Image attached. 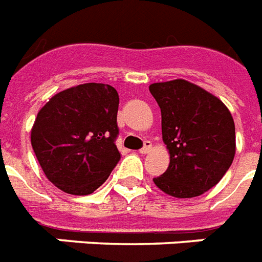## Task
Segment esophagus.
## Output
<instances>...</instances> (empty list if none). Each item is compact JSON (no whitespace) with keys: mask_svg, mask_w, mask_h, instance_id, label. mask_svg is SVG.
<instances>
[{"mask_svg":"<svg viewBox=\"0 0 262 262\" xmlns=\"http://www.w3.org/2000/svg\"><path fill=\"white\" fill-rule=\"evenodd\" d=\"M151 148H152L151 142H150V141H146V142H144V146H143V147H142L141 150H139V152H141V154H147V152L151 151Z\"/></svg>","mask_w":262,"mask_h":262,"instance_id":"1","label":"esophagus"}]
</instances>
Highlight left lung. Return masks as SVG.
I'll use <instances>...</instances> for the list:
<instances>
[{
	"label": "left lung",
	"mask_w": 262,
	"mask_h": 262,
	"mask_svg": "<svg viewBox=\"0 0 262 262\" xmlns=\"http://www.w3.org/2000/svg\"><path fill=\"white\" fill-rule=\"evenodd\" d=\"M162 116L169 166L152 179L169 196L190 199L215 187L235 156V125L229 108L187 79L151 83Z\"/></svg>",
	"instance_id": "left-lung-1"
}]
</instances>
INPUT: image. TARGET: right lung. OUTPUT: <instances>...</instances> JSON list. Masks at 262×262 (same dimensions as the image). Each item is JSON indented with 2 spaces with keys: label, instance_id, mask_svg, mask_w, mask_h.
I'll return each instance as SVG.
<instances>
[{
  "label": "right lung",
  "instance_id": "obj_1",
  "mask_svg": "<svg viewBox=\"0 0 262 262\" xmlns=\"http://www.w3.org/2000/svg\"><path fill=\"white\" fill-rule=\"evenodd\" d=\"M119 95L106 83H81L52 96L37 112L31 144L48 181L85 196L105 183L120 160Z\"/></svg>",
  "mask_w": 262,
  "mask_h": 262
}]
</instances>
